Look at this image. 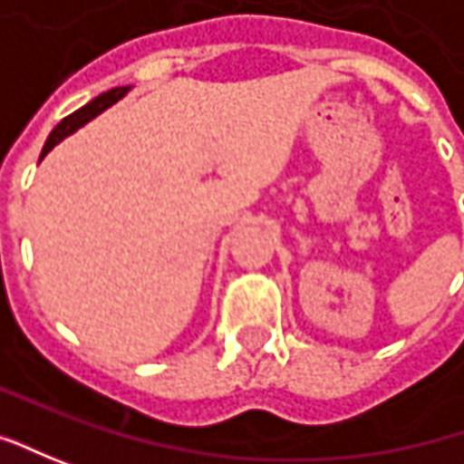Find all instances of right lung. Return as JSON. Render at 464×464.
I'll use <instances>...</instances> for the list:
<instances>
[{"instance_id":"add662e5","label":"right lung","mask_w":464,"mask_h":464,"mask_svg":"<svg viewBox=\"0 0 464 464\" xmlns=\"http://www.w3.org/2000/svg\"><path fill=\"white\" fill-rule=\"evenodd\" d=\"M130 89L133 87H115V89H110V92H102L100 97H94L92 102H87L84 107H79V110H76V112H72L69 118H63V121L58 122L56 128L51 130V136H48L45 146H43L41 159H45V153H51V149H56L63 138H69L72 133H76L82 125H87V122L94 121L97 115H102L107 107H112L115 102H121L122 97H125Z\"/></svg>"}]
</instances>
